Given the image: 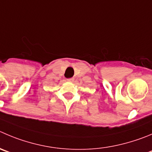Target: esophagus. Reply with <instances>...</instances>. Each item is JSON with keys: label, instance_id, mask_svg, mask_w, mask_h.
<instances>
[{"label": "esophagus", "instance_id": "esophagus-1", "mask_svg": "<svg viewBox=\"0 0 152 152\" xmlns=\"http://www.w3.org/2000/svg\"><path fill=\"white\" fill-rule=\"evenodd\" d=\"M74 80H75V79H74L73 77H72V78H68L67 79L68 81H69V82H73Z\"/></svg>", "mask_w": 152, "mask_h": 152}]
</instances>
